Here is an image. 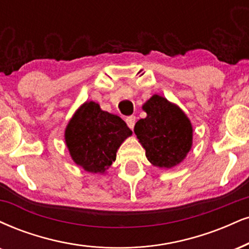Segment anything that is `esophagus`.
Segmentation results:
<instances>
[{
    "instance_id": "1",
    "label": "esophagus",
    "mask_w": 249,
    "mask_h": 249,
    "mask_svg": "<svg viewBox=\"0 0 249 249\" xmlns=\"http://www.w3.org/2000/svg\"><path fill=\"white\" fill-rule=\"evenodd\" d=\"M125 122H126L127 126L132 130L134 127V124H136V116H128L126 117V119H125Z\"/></svg>"
}]
</instances>
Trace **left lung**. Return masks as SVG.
Masks as SVG:
<instances>
[{
    "instance_id": "obj_1",
    "label": "left lung",
    "mask_w": 249,
    "mask_h": 249,
    "mask_svg": "<svg viewBox=\"0 0 249 249\" xmlns=\"http://www.w3.org/2000/svg\"><path fill=\"white\" fill-rule=\"evenodd\" d=\"M147 117L134 125V133L154 166L170 168L181 162L193 143V127L179 107L154 95L143 104Z\"/></svg>"
}]
</instances>
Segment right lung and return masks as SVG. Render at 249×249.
Here are the masks:
<instances>
[{
	"label": "right lung",
	"instance_id": "1",
	"mask_svg": "<svg viewBox=\"0 0 249 249\" xmlns=\"http://www.w3.org/2000/svg\"><path fill=\"white\" fill-rule=\"evenodd\" d=\"M132 131L121 117L102 111L95 102L77 110L65 132L71 157L90 173H104L116 160V152Z\"/></svg>",
	"mask_w": 249,
	"mask_h": 249
}]
</instances>
